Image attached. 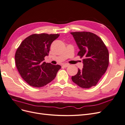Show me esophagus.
Masks as SVG:
<instances>
[{
    "label": "esophagus",
    "mask_w": 125,
    "mask_h": 125,
    "mask_svg": "<svg viewBox=\"0 0 125 125\" xmlns=\"http://www.w3.org/2000/svg\"><path fill=\"white\" fill-rule=\"evenodd\" d=\"M69 66V64H64V65H63V66L64 67H65V68H66V67H68Z\"/></svg>",
    "instance_id": "obj_1"
}]
</instances>
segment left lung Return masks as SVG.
Instances as JSON below:
<instances>
[{
    "instance_id": "left-lung-1",
    "label": "left lung",
    "mask_w": 125,
    "mask_h": 125,
    "mask_svg": "<svg viewBox=\"0 0 125 125\" xmlns=\"http://www.w3.org/2000/svg\"><path fill=\"white\" fill-rule=\"evenodd\" d=\"M80 50L78 55L83 59V68L72 76L73 81L81 88L95 86L109 65L107 48L99 36L90 32H71Z\"/></svg>"
}]
</instances>
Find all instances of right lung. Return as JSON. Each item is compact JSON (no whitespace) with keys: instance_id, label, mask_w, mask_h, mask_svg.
<instances>
[{"instance_id":"1","label":"right lung","mask_w":125,"mask_h":125,"mask_svg":"<svg viewBox=\"0 0 125 125\" xmlns=\"http://www.w3.org/2000/svg\"><path fill=\"white\" fill-rule=\"evenodd\" d=\"M59 36L58 34H34L25 38L17 48L15 54L17 68L30 85L37 88L46 85L54 80L61 68L60 65L44 62L51 44Z\"/></svg>"}]
</instances>
